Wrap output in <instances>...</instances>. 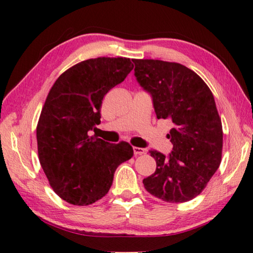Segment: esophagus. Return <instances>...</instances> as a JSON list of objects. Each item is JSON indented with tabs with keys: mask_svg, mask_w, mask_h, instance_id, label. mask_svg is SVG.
<instances>
[{
	"mask_svg": "<svg viewBox=\"0 0 253 253\" xmlns=\"http://www.w3.org/2000/svg\"><path fill=\"white\" fill-rule=\"evenodd\" d=\"M132 150H134V155L135 156H139L145 154V149L144 148H139V147H132Z\"/></svg>",
	"mask_w": 253,
	"mask_h": 253,
	"instance_id": "34e87169",
	"label": "esophagus"
}]
</instances>
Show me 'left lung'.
Listing matches in <instances>:
<instances>
[{"label":"left lung","mask_w":253,"mask_h":253,"mask_svg":"<svg viewBox=\"0 0 253 253\" xmlns=\"http://www.w3.org/2000/svg\"><path fill=\"white\" fill-rule=\"evenodd\" d=\"M138 84L153 98L156 116L173 123L168 156L149 150L156 171L146 190L166 203H186L203 191L221 163L222 125L213 95L194 71L178 63L132 59Z\"/></svg>","instance_id":"left-lung-1"}]
</instances>
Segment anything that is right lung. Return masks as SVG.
Returning a JSON list of instances; mask_svg holds the SVG:
<instances>
[{"instance_id":"1","label":"right lung","mask_w":253,"mask_h":253,"mask_svg":"<svg viewBox=\"0 0 253 253\" xmlns=\"http://www.w3.org/2000/svg\"><path fill=\"white\" fill-rule=\"evenodd\" d=\"M132 68L125 57L86 59L64 72L49 90L36 127L39 158L50 187L68 204L102 199L117 167L134 155L128 142L89 136L100 123L104 96Z\"/></svg>"}]
</instances>
